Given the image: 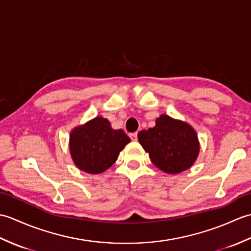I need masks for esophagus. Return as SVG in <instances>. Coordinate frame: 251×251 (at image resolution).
<instances>
[{"label": "esophagus", "instance_id": "1", "mask_svg": "<svg viewBox=\"0 0 251 251\" xmlns=\"http://www.w3.org/2000/svg\"><path fill=\"white\" fill-rule=\"evenodd\" d=\"M137 135H138L137 132H131V134L129 135V137L131 138L132 141H136L137 140Z\"/></svg>", "mask_w": 251, "mask_h": 251}]
</instances>
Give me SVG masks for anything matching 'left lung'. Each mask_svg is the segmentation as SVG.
Instances as JSON below:
<instances>
[{
  "instance_id": "1",
  "label": "left lung",
  "mask_w": 251,
  "mask_h": 251,
  "mask_svg": "<svg viewBox=\"0 0 251 251\" xmlns=\"http://www.w3.org/2000/svg\"><path fill=\"white\" fill-rule=\"evenodd\" d=\"M138 140L149 153L152 163L168 175L191 168L201 150L193 127L166 114L159 115L152 128L139 131Z\"/></svg>"
}]
</instances>
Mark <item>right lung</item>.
Returning a JSON list of instances; mask_svg holds the SVG:
<instances>
[{
    "label": "right lung",
    "instance_id": "obj_1",
    "mask_svg": "<svg viewBox=\"0 0 251 251\" xmlns=\"http://www.w3.org/2000/svg\"><path fill=\"white\" fill-rule=\"evenodd\" d=\"M129 142V137L122 129H113L108 120L96 116L71 130L69 149L79 170L97 175L109 169Z\"/></svg>",
    "mask_w": 251,
    "mask_h": 251
}]
</instances>
